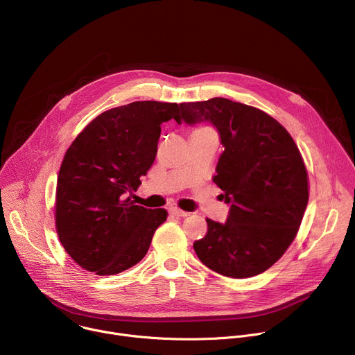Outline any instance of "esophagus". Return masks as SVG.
Segmentation results:
<instances>
[{"label":"esophagus","mask_w":355,"mask_h":355,"mask_svg":"<svg viewBox=\"0 0 355 355\" xmlns=\"http://www.w3.org/2000/svg\"><path fill=\"white\" fill-rule=\"evenodd\" d=\"M171 214H173L175 218H185V216L189 215L188 212L181 211V209H178V208H171Z\"/></svg>","instance_id":"obj_1"}]
</instances>
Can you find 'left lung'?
Here are the masks:
<instances>
[{
	"instance_id": "8db88e82",
	"label": "left lung",
	"mask_w": 355,
	"mask_h": 355,
	"mask_svg": "<svg viewBox=\"0 0 355 355\" xmlns=\"http://www.w3.org/2000/svg\"><path fill=\"white\" fill-rule=\"evenodd\" d=\"M181 125L211 122L225 147L214 182L230 205L225 223L207 219L198 259L230 278L274 266L293 241L309 199L305 163L286 129L268 114L226 98L184 103Z\"/></svg>"
}]
</instances>
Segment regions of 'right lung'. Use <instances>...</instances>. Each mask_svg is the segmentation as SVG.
Wrapping results in <instances>:
<instances>
[{
  "mask_svg": "<svg viewBox=\"0 0 355 355\" xmlns=\"http://www.w3.org/2000/svg\"><path fill=\"white\" fill-rule=\"evenodd\" d=\"M178 116V104L136 101L98 115L67 148L58 177L56 230L84 270L114 275L146 256L167 211L135 205L128 193L155 163L160 125Z\"/></svg>",
  "mask_w": 355,
  "mask_h": 355,
  "instance_id": "add662e5",
  "label": "right lung"
}]
</instances>
